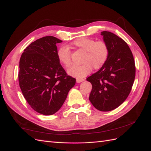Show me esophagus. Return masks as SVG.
<instances>
[{
  "instance_id": "34e87169",
  "label": "esophagus",
  "mask_w": 151,
  "mask_h": 151,
  "mask_svg": "<svg viewBox=\"0 0 151 151\" xmlns=\"http://www.w3.org/2000/svg\"><path fill=\"white\" fill-rule=\"evenodd\" d=\"M83 80H84L82 79V78H76V82H77V83H80V82H83Z\"/></svg>"
}]
</instances>
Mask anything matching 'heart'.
<instances>
[{"label": "heart", "instance_id": "b5f03b06", "mask_svg": "<svg viewBox=\"0 0 151 151\" xmlns=\"http://www.w3.org/2000/svg\"><path fill=\"white\" fill-rule=\"evenodd\" d=\"M73 46L85 52L82 60V65H73L68 73L76 78H83L91 72L93 68L98 70L106 64L109 55L108 45L104 41H95L92 38H79L72 42ZM57 57L59 62L68 68L71 65V55L68 47L63 45L58 49Z\"/></svg>", "mask_w": 151, "mask_h": 151}]
</instances>
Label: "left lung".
Wrapping results in <instances>:
<instances>
[{"label": "left lung", "instance_id": "1", "mask_svg": "<svg viewBox=\"0 0 151 151\" xmlns=\"http://www.w3.org/2000/svg\"><path fill=\"white\" fill-rule=\"evenodd\" d=\"M101 35L109 55L106 64L87 78L92 84L89 99L96 109L110 111L120 106L130 93L135 78V63L123 39L106 31Z\"/></svg>", "mask_w": 151, "mask_h": 151}]
</instances>
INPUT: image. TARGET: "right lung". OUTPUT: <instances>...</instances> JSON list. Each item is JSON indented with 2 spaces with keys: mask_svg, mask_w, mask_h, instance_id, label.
Listing matches in <instances>:
<instances>
[{
  "mask_svg": "<svg viewBox=\"0 0 151 151\" xmlns=\"http://www.w3.org/2000/svg\"><path fill=\"white\" fill-rule=\"evenodd\" d=\"M52 36L40 38L24 50L19 62L20 89L31 108L44 115L60 109L76 83L68 76L57 57V43Z\"/></svg>",
  "mask_w": 151,
  "mask_h": 151,
  "instance_id": "right-lung-1",
  "label": "right lung"
}]
</instances>
